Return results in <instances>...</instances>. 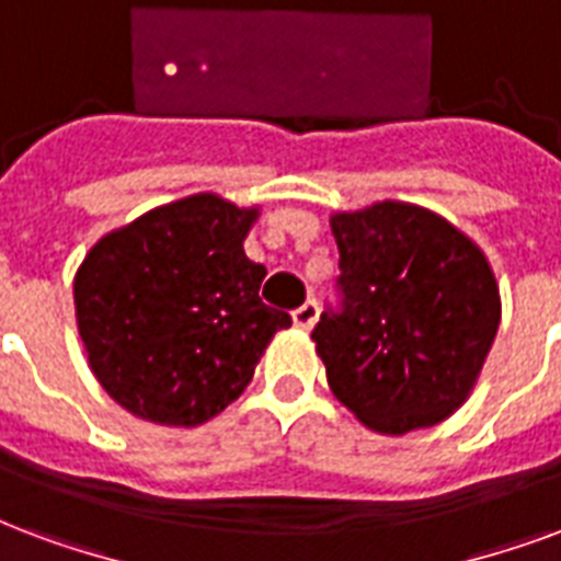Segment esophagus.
<instances>
[{"label": "esophagus", "mask_w": 561, "mask_h": 561, "mask_svg": "<svg viewBox=\"0 0 561 561\" xmlns=\"http://www.w3.org/2000/svg\"><path fill=\"white\" fill-rule=\"evenodd\" d=\"M316 319H319V307H316V301H307V305H301L293 313V322H296V328H301V331H310V328L316 325Z\"/></svg>", "instance_id": "34e87169"}]
</instances>
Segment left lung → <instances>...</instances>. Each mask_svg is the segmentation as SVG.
I'll use <instances>...</instances> for the list:
<instances>
[{
  "label": "left lung",
  "mask_w": 561,
  "mask_h": 561,
  "mask_svg": "<svg viewBox=\"0 0 561 561\" xmlns=\"http://www.w3.org/2000/svg\"><path fill=\"white\" fill-rule=\"evenodd\" d=\"M343 313H322L316 355L331 393L378 435L444 423L482 376L500 284L453 221L405 201L334 213Z\"/></svg>",
  "instance_id": "obj_1"
}]
</instances>
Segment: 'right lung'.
Instances as JSON below:
<instances>
[{"label": "right lung", "mask_w": 561, "mask_h": 561, "mask_svg": "<svg viewBox=\"0 0 561 561\" xmlns=\"http://www.w3.org/2000/svg\"><path fill=\"white\" fill-rule=\"evenodd\" d=\"M260 206L216 192L162 204L100 236L73 277L88 366L129 414L195 428L245 393L293 319L260 301L245 256Z\"/></svg>", "instance_id": "add662e5"}]
</instances>
